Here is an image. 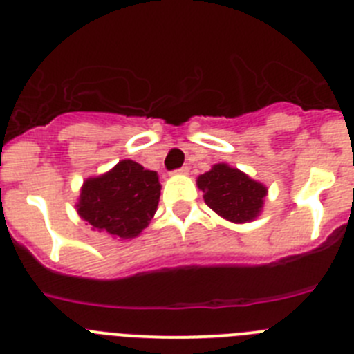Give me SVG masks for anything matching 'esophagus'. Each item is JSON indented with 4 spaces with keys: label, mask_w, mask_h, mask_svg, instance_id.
<instances>
[{
    "label": "esophagus",
    "mask_w": 354,
    "mask_h": 354,
    "mask_svg": "<svg viewBox=\"0 0 354 354\" xmlns=\"http://www.w3.org/2000/svg\"><path fill=\"white\" fill-rule=\"evenodd\" d=\"M175 174H179V175H187V174H189V168H187V167H183V168H179V170L175 171Z\"/></svg>",
    "instance_id": "34e87169"
}]
</instances>
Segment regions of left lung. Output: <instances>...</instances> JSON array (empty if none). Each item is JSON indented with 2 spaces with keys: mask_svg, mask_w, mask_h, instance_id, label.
<instances>
[{
  "mask_svg": "<svg viewBox=\"0 0 354 354\" xmlns=\"http://www.w3.org/2000/svg\"><path fill=\"white\" fill-rule=\"evenodd\" d=\"M196 186L204 193L205 204L232 223H248L259 218L268 195L264 184L227 162L212 165L211 170L198 175Z\"/></svg>",
  "mask_w": 354,
  "mask_h": 354,
  "instance_id": "1",
  "label": "left lung"
}]
</instances>
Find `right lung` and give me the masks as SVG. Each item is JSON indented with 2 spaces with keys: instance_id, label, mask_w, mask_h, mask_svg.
<instances>
[{
  "instance_id": "1",
  "label": "right lung",
  "mask_w": 354,
  "mask_h": 354,
  "mask_svg": "<svg viewBox=\"0 0 354 354\" xmlns=\"http://www.w3.org/2000/svg\"><path fill=\"white\" fill-rule=\"evenodd\" d=\"M161 195L159 175L133 159H122L106 174L81 186L77 214L99 232L133 239L154 218Z\"/></svg>"
}]
</instances>
